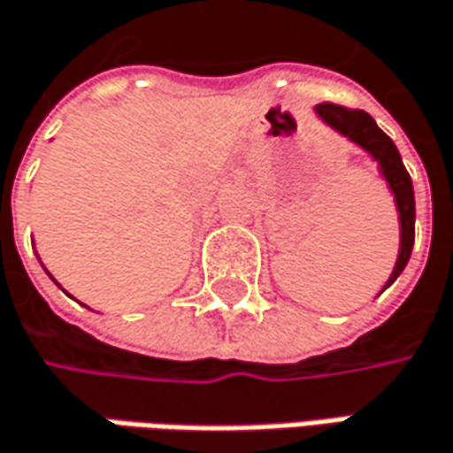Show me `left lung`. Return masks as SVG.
Segmentation results:
<instances>
[{
	"label": "left lung",
	"mask_w": 453,
	"mask_h": 453,
	"mask_svg": "<svg viewBox=\"0 0 453 453\" xmlns=\"http://www.w3.org/2000/svg\"><path fill=\"white\" fill-rule=\"evenodd\" d=\"M315 115L326 122L331 130L338 135L349 138L351 143L364 148L380 166V173L385 176L389 192L395 195L397 204V220H400V251L395 269L387 280L385 289L403 274V269L408 266V258L412 251V241H415V197H412V181L411 173L405 172V164L397 153V146L389 141V135L380 130V125L372 120V115H366L364 110H349L341 104H315Z\"/></svg>",
	"instance_id": "8db88e82"
}]
</instances>
